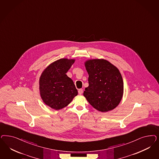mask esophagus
Listing matches in <instances>:
<instances>
[{
	"label": "esophagus",
	"mask_w": 159,
	"mask_h": 159,
	"mask_svg": "<svg viewBox=\"0 0 159 159\" xmlns=\"http://www.w3.org/2000/svg\"><path fill=\"white\" fill-rule=\"evenodd\" d=\"M82 93H83V90H82V89H80L78 90V93H79L80 95H81Z\"/></svg>",
	"instance_id": "esophagus-1"
}]
</instances>
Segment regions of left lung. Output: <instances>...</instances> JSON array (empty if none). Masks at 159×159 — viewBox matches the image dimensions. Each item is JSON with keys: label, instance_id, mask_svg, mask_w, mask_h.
<instances>
[{"label": "left lung", "instance_id": "8db88e82", "mask_svg": "<svg viewBox=\"0 0 159 159\" xmlns=\"http://www.w3.org/2000/svg\"><path fill=\"white\" fill-rule=\"evenodd\" d=\"M89 77V86L84 96L93 108L106 112L120 102L123 95V81L118 68L104 59H90L84 62Z\"/></svg>", "mask_w": 159, "mask_h": 159}]
</instances>
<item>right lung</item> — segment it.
<instances>
[{
	"mask_svg": "<svg viewBox=\"0 0 159 159\" xmlns=\"http://www.w3.org/2000/svg\"><path fill=\"white\" fill-rule=\"evenodd\" d=\"M75 61V59H59L41 73L39 79L40 97L43 102L52 109L65 108L78 95L73 81L66 74Z\"/></svg>",
	"mask_w": 159,
	"mask_h": 159,
	"instance_id": "1",
	"label": "right lung"
}]
</instances>
